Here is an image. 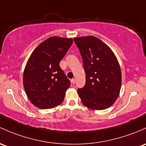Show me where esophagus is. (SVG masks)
I'll return each mask as SVG.
<instances>
[{
    "label": "esophagus",
    "instance_id": "34e87169",
    "mask_svg": "<svg viewBox=\"0 0 146 146\" xmlns=\"http://www.w3.org/2000/svg\"><path fill=\"white\" fill-rule=\"evenodd\" d=\"M75 82H76V80H75L74 78L71 79V83L72 84H75Z\"/></svg>",
    "mask_w": 146,
    "mask_h": 146
}]
</instances>
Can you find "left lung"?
Returning <instances> with one entry per match:
<instances>
[{
	"label": "left lung",
	"mask_w": 146,
	"mask_h": 146,
	"mask_svg": "<svg viewBox=\"0 0 146 146\" xmlns=\"http://www.w3.org/2000/svg\"><path fill=\"white\" fill-rule=\"evenodd\" d=\"M86 73L85 85L78 89L82 104L94 110L111 106L119 96L122 75L110 47L94 36L74 38Z\"/></svg>",
	"instance_id": "obj_1"
}]
</instances>
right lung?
<instances>
[{
    "instance_id": "obj_1",
    "label": "right lung",
    "mask_w": 146,
    "mask_h": 146,
    "mask_svg": "<svg viewBox=\"0 0 146 146\" xmlns=\"http://www.w3.org/2000/svg\"><path fill=\"white\" fill-rule=\"evenodd\" d=\"M72 44L71 38L50 37L36 47L29 59L24 72V87L29 100L38 108H54L64 101L70 81L59 63Z\"/></svg>"
}]
</instances>
